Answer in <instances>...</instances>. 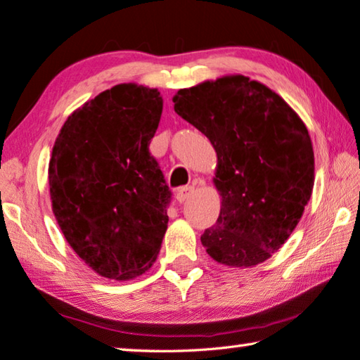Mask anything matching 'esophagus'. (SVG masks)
Listing matches in <instances>:
<instances>
[{
	"label": "esophagus",
	"instance_id": "esophagus-1",
	"mask_svg": "<svg viewBox=\"0 0 360 360\" xmlns=\"http://www.w3.org/2000/svg\"><path fill=\"white\" fill-rule=\"evenodd\" d=\"M193 187L192 186H186V187H181V189L178 191V193H176V200H178L179 203H182V202H186L187 198H189L192 193H193Z\"/></svg>",
	"mask_w": 360,
	"mask_h": 360
}]
</instances>
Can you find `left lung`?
<instances>
[{
  "instance_id": "left-lung-1",
  "label": "left lung",
  "mask_w": 360,
  "mask_h": 360,
  "mask_svg": "<svg viewBox=\"0 0 360 360\" xmlns=\"http://www.w3.org/2000/svg\"><path fill=\"white\" fill-rule=\"evenodd\" d=\"M174 112L216 152L221 195L202 245L219 264L255 267L298 226L314 187V149L303 120L276 91L250 77L224 75L173 98Z\"/></svg>"
}]
</instances>
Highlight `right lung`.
<instances>
[{
  "instance_id": "obj_1",
  "label": "right lung",
  "mask_w": 360,
  "mask_h": 360,
  "mask_svg": "<svg viewBox=\"0 0 360 360\" xmlns=\"http://www.w3.org/2000/svg\"><path fill=\"white\" fill-rule=\"evenodd\" d=\"M163 99L120 83L70 113L49 160V195L65 240L96 274L123 282L155 262L169 189L150 155Z\"/></svg>"
}]
</instances>
